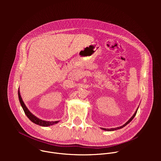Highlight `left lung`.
Wrapping results in <instances>:
<instances>
[{
    "mask_svg": "<svg viewBox=\"0 0 161 161\" xmlns=\"http://www.w3.org/2000/svg\"><path fill=\"white\" fill-rule=\"evenodd\" d=\"M137 110H136V111L135 112V113L134 114V115L124 124V125H123L122 126H121V127H117V128H112V129H104V128H103V130H108V131H111V130H117V129H121V128H122V127H125L127 124H128L130 122H131L132 121V120L134 118V117L136 116V113H137Z\"/></svg>",
    "mask_w": 161,
    "mask_h": 161,
    "instance_id": "8db88e82",
    "label": "left lung"
}]
</instances>
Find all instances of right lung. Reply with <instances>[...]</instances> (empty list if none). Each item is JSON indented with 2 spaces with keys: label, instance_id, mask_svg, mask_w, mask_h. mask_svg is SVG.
Listing matches in <instances>:
<instances>
[{
  "label": "right lung",
  "instance_id": "1",
  "mask_svg": "<svg viewBox=\"0 0 161 161\" xmlns=\"http://www.w3.org/2000/svg\"><path fill=\"white\" fill-rule=\"evenodd\" d=\"M18 97H19V103L21 104V106L23 108V109H24L25 114L27 115V117L32 122H34V124H37L39 125H41V126H43V127H48V126H50V125H53L55 124H57L58 123L59 121H55V122H50V121H44V120H42L41 119H39L38 118H37L36 116H34L33 114H32L29 110L27 109V108L26 107V106L25 105L24 101H23L21 97V96H20V94H19V91L18 90Z\"/></svg>",
  "mask_w": 161,
  "mask_h": 161
}]
</instances>
